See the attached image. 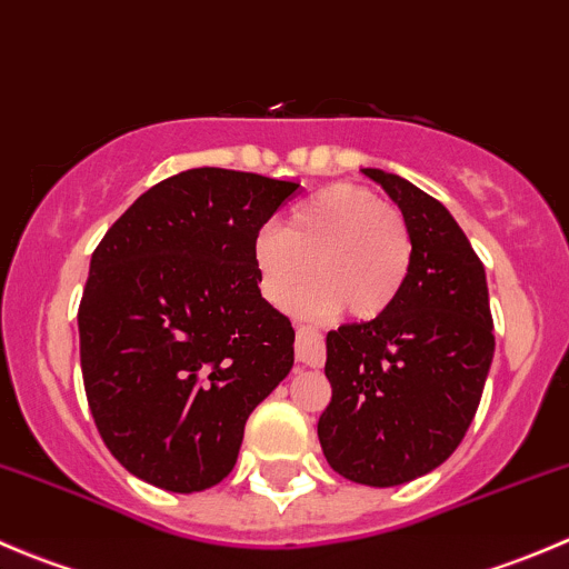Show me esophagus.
<instances>
[{
	"label": "esophagus",
	"instance_id": "1",
	"mask_svg": "<svg viewBox=\"0 0 569 569\" xmlns=\"http://www.w3.org/2000/svg\"><path fill=\"white\" fill-rule=\"evenodd\" d=\"M297 360L306 366L325 363V347H321V336L308 327H297Z\"/></svg>",
	"mask_w": 569,
	"mask_h": 569
}]
</instances>
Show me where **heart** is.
I'll return each instance as SVG.
<instances>
[{"instance_id":"1","label":"heart","mask_w":569,"mask_h":569,"mask_svg":"<svg viewBox=\"0 0 569 569\" xmlns=\"http://www.w3.org/2000/svg\"><path fill=\"white\" fill-rule=\"evenodd\" d=\"M407 222L371 189L330 183L297 203L286 228L267 226L252 242L258 289L272 306L319 278L297 308L311 317L343 308L352 319H375L396 300L410 272Z\"/></svg>"}]
</instances>
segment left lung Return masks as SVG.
Listing matches in <instances>:
<instances>
[{
  "label": "left lung",
  "instance_id": "left-lung-1",
  "mask_svg": "<svg viewBox=\"0 0 569 569\" xmlns=\"http://www.w3.org/2000/svg\"><path fill=\"white\" fill-rule=\"evenodd\" d=\"M401 209L410 272L380 317L327 332L332 399L319 443L343 479L396 487L443 465L485 391L496 336L479 256L440 200L401 176L363 168Z\"/></svg>",
  "mask_w": 569,
  "mask_h": 569
}]
</instances>
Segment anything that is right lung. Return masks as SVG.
I'll use <instances>...</instances> for the list:
<instances>
[{"instance_id":"obj_1","label":"right lung","mask_w":569,"mask_h":569,"mask_svg":"<svg viewBox=\"0 0 569 569\" xmlns=\"http://www.w3.org/2000/svg\"><path fill=\"white\" fill-rule=\"evenodd\" d=\"M300 183L194 168L120 214L90 258L79 360L101 440L137 479L200 492L233 470L248 416L295 366L252 242Z\"/></svg>"}]
</instances>
